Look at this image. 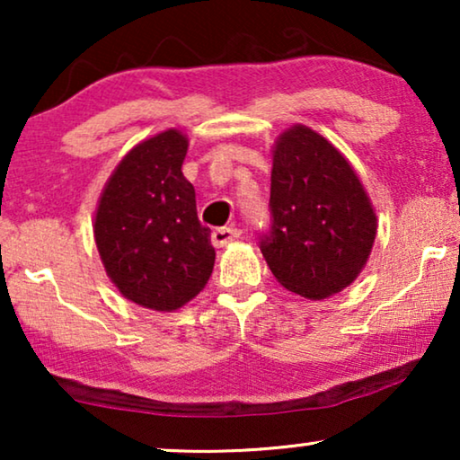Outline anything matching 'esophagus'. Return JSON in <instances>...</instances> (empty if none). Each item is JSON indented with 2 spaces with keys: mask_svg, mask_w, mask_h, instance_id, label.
Masks as SVG:
<instances>
[{
  "mask_svg": "<svg viewBox=\"0 0 460 460\" xmlns=\"http://www.w3.org/2000/svg\"><path fill=\"white\" fill-rule=\"evenodd\" d=\"M241 238V230L236 228H217L211 232V243L216 244V247H226V244L234 243Z\"/></svg>",
  "mask_w": 460,
  "mask_h": 460,
  "instance_id": "34e87169",
  "label": "esophagus"
}]
</instances>
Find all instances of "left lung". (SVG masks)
Masks as SVG:
<instances>
[{"instance_id":"8db88e82","label":"left lung","mask_w":460,"mask_h":460,"mask_svg":"<svg viewBox=\"0 0 460 460\" xmlns=\"http://www.w3.org/2000/svg\"><path fill=\"white\" fill-rule=\"evenodd\" d=\"M270 181L272 232L261 253L274 279L314 301L349 287L376 236L375 207L349 161L297 123L276 137Z\"/></svg>"}]
</instances>
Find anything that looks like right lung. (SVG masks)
Segmentation results:
<instances>
[{
    "instance_id": "right-lung-1",
    "label": "right lung",
    "mask_w": 460,
    "mask_h": 460,
    "mask_svg": "<svg viewBox=\"0 0 460 460\" xmlns=\"http://www.w3.org/2000/svg\"><path fill=\"white\" fill-rule=\"evenodd\" d=\"M188 137L165 129L136 144L102 188L93 241L106 276L131 304L175 312L203 291L216 263L194 186L181 173Z\"/></svg>"
}]
</instances>
